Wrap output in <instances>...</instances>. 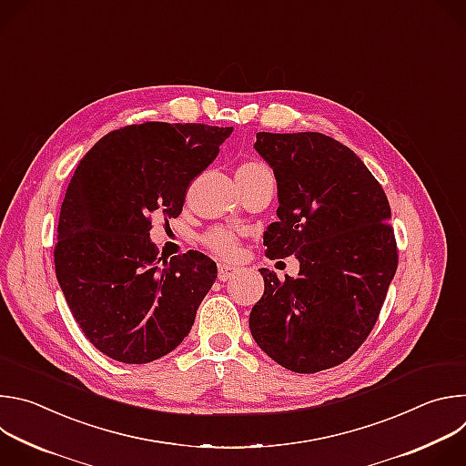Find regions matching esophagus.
I'll return each mask as SVG.
<instances>
[{
    "instance_id": "1",
    "label": "esophagus",
    "mask_w": 466,
    "mask_h": 466,
    "mask_svg": "<svg viewBox=\"0 0 466 466\" xmlns=\"http://www.w3.org/2000/svg\"><path fill=\"white\" fill-rule=\"evenodd\" d=\"M236 271H238V268H234V265L219 263V280H221V282L230 280V279L236 275Z\"/></svg>"
}]
</instances>
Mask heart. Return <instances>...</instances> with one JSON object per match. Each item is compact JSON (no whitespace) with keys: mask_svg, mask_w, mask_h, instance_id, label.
Segmentation results:
<instances>
[{"mask_svg":"<svg viewBox=\"0 0 466 466\" xmlns=\"http://www.w3.org/2000/svg\"><path fill=\"white\" fill-rule=\"evenodd\" d=\"M245 167H263L259 164H245ZM205 247L219 258H234L239 252L238 236L228 228H212L203 236Z\"/></svg>","mask_w":466,"mask_h":466,"instance_id":"b5f03b06","label":"heart"}]
</instances>
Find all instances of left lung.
Segmentation results:
<instances>
[{
    "mask_svg": "<svg viewBox=\"0 0 466 466\" xmlns=\"http://www.w3.org/2000/svg\"><path fill=\"white\" fill-rule=\"evenodd\" d=\"M254 149L279 189L265 256L295 254L300 271L259 269L250 334L279 365L313 374L347 361L376 324L398 265L389 201L361 158L320 132H258Z\"/></svg>",
    "mask_w": 466,
    "mask_h": 466,
    "instance_id": "left-lung-1",
    "label": "left lung"
}]
</instances>
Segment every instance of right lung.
<instances>
[{
  "mask_svg": "<svg viewBox=\"0 0 466 466\" xmlns=\"http://www.w3.org/2000/svg\"><path fill=\"white\" fill-rule=\"evenodd\" d=\"M230 135L201 123L128 125L79 162L60 208L55 271L74 319L108 358L149 363L189 334L216 261L187 250L160 263L151 218L182 212L189 182Z\"/></svg>",
  "mask_w": 466,
  "mask_h": 466,
  "instance_id": "add662e5",
  "label": "right lung"
}]
</instances>
